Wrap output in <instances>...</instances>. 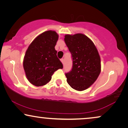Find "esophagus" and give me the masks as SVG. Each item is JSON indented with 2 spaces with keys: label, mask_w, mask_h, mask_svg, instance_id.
I'll list each match as a JSON object with an SVG mask.
<instances>
[{
  "label": "esophagus",
  "mask_w": 128,
  "mask_h": 128,
  "mask_svg": "<svg viewBox=\"0 0 128 128\" xmlns=\"http://www.w3.org/2000/svg\"><path fill=\"white\" fill-rule=\"evenodd\" d=\"M60 61H61V62H62V64H64V59H60Z\"/></svg>",
  "instance_id": "obj_1"
}]
</instances>
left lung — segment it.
<instances>
[{
  "mask_svg": "<svg viewBox=\"0 0 128 128\" xmlns=\"http://www.w3.org/2000/svg\"><path fill=\"white\" fill-rule=\"evenodd\" d=\"M64 42L72 54L73 66L65 73L72 88L83 91L90 87L101 72V59L94 44L83 34H67Z\"/></svg>",
  "mask_w": 128,
  "mask_h": 128,
  "instance_id": "8db88e82",
  "label": "left lung"
}]
</instances>
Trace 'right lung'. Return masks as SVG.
Masks as SVG:
<instances>
[{
	"instance_id": "right-lung-1",
	"label": "right lung",
	"mask_w": 128,
	"mask_h": 128,
	"mask_svg": "<svg viewBox=\"0 0 128 128\" xmlns=\"http://www.w3.org/2000/svg\"><path fill=\"white\" fill-rule=\"evenodd\" d=\"M58 38L55 31H45L35 38L26 50L23 67L26 77L32 84H46L55 71L63 68L55 49Z\"/></svg>"
}]
</instances>
